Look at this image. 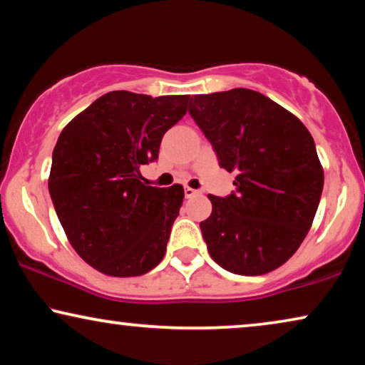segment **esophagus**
I'll return each mask as SVG.
<instances>
[{
	"mask_svg": "<svg viewBox=\"0 0 365 365\" xmlns=\"http://www.w3.org/2000/svg\"><path fill=\"white\" fill-rule=\"evenodd\" d=\"M183 192H185L187 198H192V197H195V195H198V193H200L198 190H195V188H190V187H185V190H183Z\"/></svg>",
	"mask_w": 365,
	"mask_h": 365,
	"instance_id": "obj_1",
	"label": "esophagus"
}]
</instances>
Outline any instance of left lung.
Masks as SVG:
<instances>
[{
    "instance_id": "8db88e82",
    "label": "left lung",
    "mask_w": 365,
    "mask_h": 365,
    "mask_svg": "<svg viewBox=\"0 0 365 365\" xmlns=\"http://www.w3.org/2000/svg\"><path fill=\"white\" fill-rule=\"evenodd\" d=\"M188 113L235 172V192L208 195L200 222L210 257L239 275H262L285 264L312 225L324 170L312 135L290 111L259 91L233 88L190 98Z\"/></svg>"
}]
</instances>
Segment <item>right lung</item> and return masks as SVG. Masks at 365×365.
Masks as SVG:
<instances>
[{"mask_svg": "<svg viewBox=\"0 0 365 365\" xmlns=\"http://www.w3.org/2000/svg\"><path fill=\"white\" fill-rule=\"evenodd\" d=\"M188 98L110 91L60 133L48 178L53 205L73 249L101 274L143 275L163 259L185 192L147 185L140 167L158 158Z\"/></svg>", "mask_w": 365, "mask_h": 365, "instance_id": "1", "label": "right lung"}]
</instances>
